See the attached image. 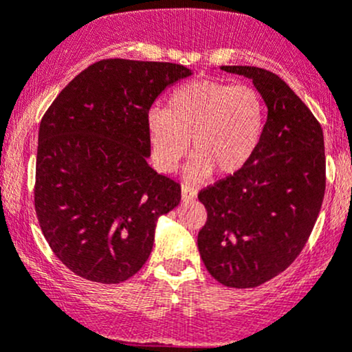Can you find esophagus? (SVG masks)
<instances>
[{
	"instance_id": "esophagus-1",
	"label": "esophagus",
	"mask_w": 352,
	"mask_h": 352,
	"mask_svg": "<svg viewBox=\"0 0 352 352\" xmlns=\"http://www.w3.org/2000/svg\"><path fill=\"white\" fill-rule=\"evenodd\" d=\"M197 197V188L192 185H184L182 187V199L184 200H194Z\"/></svg>"
}]
</instances>
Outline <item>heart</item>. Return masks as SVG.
Segmentation results:
<instances>
[{
	"label": "heart",
	"mask_w": 352,
	"mask_h": 352,
	"mask_svg": "<svg viewBox=\"0 0 352 352\" xmlns=\"http://www.w3.org/2000/svg\"><path fill=\"white\" fill-rule=\"evenodd\" d=\"M267 103L257 88L223 80H192L168 96L167 110L146 113L152 158L164 173L195 153L187 175L206 179L212 172L234 175L252 160L264 137Z\"/></svg>",
	"instance_id": "b5f03b06"
}]
</instances>
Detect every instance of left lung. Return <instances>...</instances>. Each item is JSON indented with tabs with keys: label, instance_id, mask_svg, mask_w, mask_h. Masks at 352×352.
I'll return each instance as SVG.
<instances>
[{
	"label": "left lung",
	"instance_id": "obj_1",
	"mask_svg": "<svg viewBox=\"0 0 352 352\" xmlns=\"http://www.w3.org/2000/svg\"><path fill=\"white\" fill-rule=\"evenodd\" d=\"M220 68L252 80L267 103V122L252 160L199 192L207 220L197 245L217 283L250 289L284 272L307 244L326 190L324 135L276 73Z\"/></svg>",
	"mask_w": 352,
	"mask_h": 352
}]
</instances>
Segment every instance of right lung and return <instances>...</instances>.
Instances as JSON below:
<instances>
[{
  "mask_svg": "<svg viewBox=\"0 0 352 352\" xmlns=\"http://www.w3.org/2000/svg\"><path fill=\"white\" fill-rule=\"evenodd\" d=\"M184 65L107 58L85 68L40 123L34 212L53 254L76 276L118 284L153 247L155 222L182 187L146 164V113Z\"/></svg>",
  "mask_w": 352,
  "mask_h": 352,
  "instance_id": "obj_1",
  "label": "right lung"
}]
</instances>
